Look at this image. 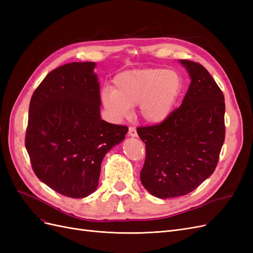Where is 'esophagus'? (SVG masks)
I'll use <instances>...</instances> for the list:
<instances>
[{
  "instance_id": "1",
  "label": "esophagus",
  "mask_w": 253,
  "mask_h": 253,
  "mask_svg": "<svg viewBox=\"0 0 253 253\" xmlns=\"http://www.w3.org/2000/svg\"><path fill=\"white\" fill-rule=\"evenodd\" d=\"M128 135L131 137H137V131L134 126H129L128 127Z\"/></svg>"
}]
</instances>
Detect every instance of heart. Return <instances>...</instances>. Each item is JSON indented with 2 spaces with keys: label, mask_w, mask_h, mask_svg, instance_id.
Wrapping results in <instances>:
<instances>
[{
  "label": "heart",
  "mask_w": 253,
  "mask_h": 253,
  "mask_svg": "<svg viewBox=\"0 0 253 253\" xmlns=\"http://www.w3.org/2000/svg\"><path fill=\"white\" fill-rule=\"evenodd\" d=\"M183 80L175 71L162 67L124 72L114 79V88L101 91V102L115 120H121L138 105L140 118L149 125H160L171 116L181 95Z\"/></svg>",
  "instance_id": "heart-1"
}]
</instances>
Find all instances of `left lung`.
<instances>
[{
    "instance_id": "left-lung-1",
    "label": "left lung",
    "mask_w": 253,
    "mask_h": 253,
    "mask_svg": "<svg viewBox=\"0 0 253 253\" xmlns=\"http://www.w3.org/2000/svg\"><path fill=\"white\" fill-rule=\"evenodd\" d=\"M179 63L191 79L181 105L163 124L137 128L145 143L140 180L158 198L195 190L215 170L225 140L223 91L200 63Z\"/></svg>"
}]
</instances>
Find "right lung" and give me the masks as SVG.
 <instances>
[{"label": "right lung", "mask_w": 253, "mask_h": 253, "mask_svg": "<svg viewBox=\"0 0 253 253\" xmlns=\"http://www.w3.org/2000/svg\"><path fill=\"white\" fill-rule=\"evenodd\" d=\"M95 62L51 71L29 103L25 147L34 172L56 192L83 198L98 187L101 163L126 138V126L101 119Z\"/></svg>", "instance_id": "1"}]
</instances>
